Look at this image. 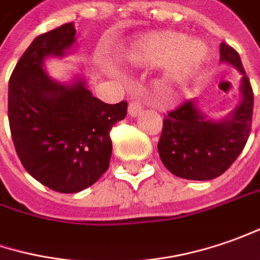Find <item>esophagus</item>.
I'll list each match as a JSON object with an SVG mask.
<instances>
[{
  "mask_svg": "<svg viewBox=\"0 0 260 260\" xmlns=\"http://www.w3.org/2000/svg\"><path fill=\"white\" fill-rule=\"evenodd\" d=\"M142 112V105L138 101H132L129 102V106H128V113L131 116H138L139 113Z\"/></svg>",
  "mask_w": 260,
  "mask_h": 260,
  "instance_id": "34e87169",
  "label": "esophagus"
}]
</instances>
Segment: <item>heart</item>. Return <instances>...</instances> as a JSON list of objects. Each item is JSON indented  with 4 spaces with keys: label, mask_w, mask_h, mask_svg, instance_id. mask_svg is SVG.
I'll return each instance as SVG.
<instances>
[{
    "label": "heart",
    "mask_w": 260,
    "mask_h": 260,
    "mask_svg": "<svg viewBox=\"0 0 260 260\" xmlns=\"http://www.w3.org/2000/svg\"><path fill=\"white\" fill-rule=\"evenodd\" d=\"M209 50L200 39L184 40L180 32H148L135 37L119 51V57L139 68H154L166 63L164 83L183 86L199 75Z\"/></svg>",
    "instance_id": "1"
}]
</instances>
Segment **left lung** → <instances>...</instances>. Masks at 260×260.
I'll use <instances>...</instances> for the list:
<instances>
[{
    "mask_svg": "<svg viewBox=\"0 0 260 260\" xmlns=\"http://www.w3.org/2000/svg\"><path fill=\"white\" fill-rule=\"evenodd\" d=\"M220 61L242 75L236 108L221 119H211L192 99L164 118L158 152L168 171L180 178L207 181L219 177L235 162L249 138L253 113L250 82L240 56L226 43L220 44Z\"/></svg>",
    "mask_w": 260,
    "mask_h": 260,
    "instance_id": "8db88e82",
    "label": "left lung"
}]
</instances>
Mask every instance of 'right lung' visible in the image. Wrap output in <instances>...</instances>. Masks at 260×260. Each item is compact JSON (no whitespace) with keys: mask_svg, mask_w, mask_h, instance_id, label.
<instances>
[{"mask_svg":"<svg viewBox=\"0 0 260 260\" xmlns=\"http://www.w3.org/2000/svg\"><path fill=\"white\" fill-rule=\"evenodd\" d=\"M73 23L36 37L8 83V121L14 147L27 173L57 192H79L108 170L109 132L126 116L128 103H103L76 75L58 82L44 69L76 44Z\"/></svg>","mask_w":260,"mask_h":260,"instance_id":"add662e5","label":"right lung"}]
</instances>
